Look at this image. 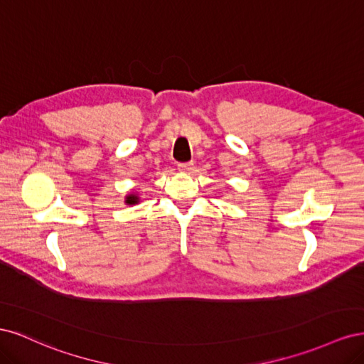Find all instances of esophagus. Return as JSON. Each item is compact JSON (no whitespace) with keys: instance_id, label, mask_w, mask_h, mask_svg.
Returning <instances> with one entry per match:
<instances>
[{"instance_id":"1","label":"esophagus","mask_w":364,"mask_h":364,"mask_svg":"<svg viewBox=\"0 0 364 364\" xmlns=\"http://www.w3.org/2000/svg\"><path fill=\"white\" fill-rule=\"evenodd\" d=\"M193 165H194L193 162H181V164H178V168L182 173H190L193 170Z\"/></svg>"}]
</instances>
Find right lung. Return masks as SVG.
I'll list each match as a JSON object with an SVG mask.
<instances>
[{
  "label": "right lung",
  "instance_id": "obj_1",
  "mask_svg": "<svg viewBox=\"0 0 364 364\" xmlns=\"http://www.w3.org/2000/svg\"><path fill=\"white\" fill-rule=\"evenodd\" d=\"M124 202H126V205H136L139 202V197L136 194H127Z\"/></svg>",
  "mask_w": 364,
  "mask_h": 364
}]
</instances>
